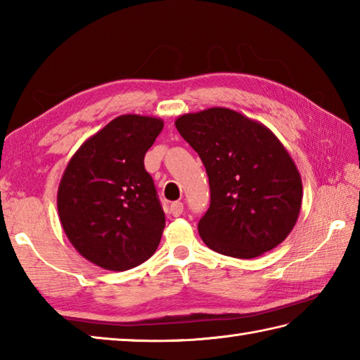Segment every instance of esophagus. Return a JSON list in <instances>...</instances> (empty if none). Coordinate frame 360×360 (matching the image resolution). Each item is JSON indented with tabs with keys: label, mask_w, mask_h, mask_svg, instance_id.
I'll return each instance as SVG.
<instances>
[{
	"label": "esophagus",
	"mask_w": 360,
	"mask_h": 360,
	"mask_svg": "<svg viewBox=\"0 0 360 360\" xmlns=\"http://www.w3.org/2000/svg\"><path fill=\"white\" fill-rule=\"evenodd\" d=\"M182 212H184V204L181 201H174L170 204V213L173 217H181Z\"/></svg>",
	"instance_id": "1"
}]
</instances>
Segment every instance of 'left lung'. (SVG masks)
<instances>
[{
  "label": "left lung",
  "mask_w": 360,
  "mask_h": 360,
  "mask_svg": "<svg viewBox=\"0 0 360 360\" xmlns=\"http://www.w3.org/2000/svg\"><path fill=\"white\" fill-rule=\"evenodd\" d=\"M174 125L209 176L210 207L198 223L205 246L248 259L285 241L300 213L303 188L278 137L219 106L184 114Z\"/></svg>",
  "instance_id": "8db88e82"
}]
</instances>
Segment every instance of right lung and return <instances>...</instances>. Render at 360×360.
Listing matches in <instances>:
<instances>
[{
    "mask_svg": "<svg viewBox=\"0 0 360 360\" xmlns=\"http://www.w3.org/2000/svg\"><path fill=\"white\" fill-rule=\"evenodd\" d=\"M162 128L159 117L124 114L83 142L65 168L60 223L75 250L103 269H131L159 246L165 215L143 158Z\"/></svg>",
    "mask_w": 360,
    "mask_h": 360,
    "instance_id": "1",
    "label": "right lung"
}]
</instances>
